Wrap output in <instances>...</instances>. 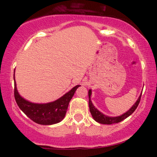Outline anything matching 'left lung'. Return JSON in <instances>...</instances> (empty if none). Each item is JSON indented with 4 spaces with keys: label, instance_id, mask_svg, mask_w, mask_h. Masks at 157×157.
I'll return each instance as SVG.
<instances>
[{
    "label": "left lung",
    "instance_id": "8db88e82",
    "mask_svg": "<svg viewBox=\"0 0 157 157\" xmlns=\"http://www.w3.org/2000/svg\"><path fill=\"white\" fill-rule=\"evenodd\" d=\"M91 93H92V91H91V89H89V110H90V112L91 113V116H92L93 119L96 122H99V123L100 124H105V125H111V124L118 123V122H121L122 120H125V119L128 117L131 114H132V113H134V111L136 110V108H137L139 103H140V98H141V95H142V93H141L140 94V97H138L137 100L135 102L134 105L131 106V109L128 110L126 112L117 117H110V116H107V115H105L103 113L100 112V111L93 105L92 102H91Z\"/></svg>",
    "mask_w": 157,
    "mask_h": 157
}]
</instances>
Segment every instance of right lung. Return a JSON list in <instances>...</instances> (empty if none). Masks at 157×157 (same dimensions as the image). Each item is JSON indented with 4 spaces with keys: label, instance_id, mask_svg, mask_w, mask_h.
<instances>
[{
    "label": "right lung",
    "instance_id": "right-lung-1",
    "mask_svg": "<svg viewBox=\"0 0 157 157\" xmlns=\"http://www.w3.org/2000/svg\"><path fill=\"white\" fill-rule=\"evenodd\" d=\"M15 81V98L17 105L25 114L32 121L40 125H50L58 123L63 120L70 100L75 94L77 88L76 86L62 97L53 102L47 103H35L26 100L20 94L17 89L14 73Z\"/></svg>",
    "mask_w": 157,
    "mask_h": 157
}]
</instances>
